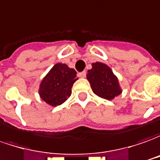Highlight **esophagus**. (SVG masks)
I'll return each instance as SVG.
<instances>
[{"label": "esophagus", "mask_w": 160, "mask_h": 160, "mask_svg": "<svg viewBox=\"0 0 160 160\" xmlns=\"http://www.w3.org/2000/svg\"><path fill=\"white\" fill-rule=\"evenodd\" d=\"M86 74H87V72H86V71H84V72H79L78 76L80 77V78H85V77H86Z\"/></svg>", "instance_id": "1"}]
</instances>
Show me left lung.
<instances>
[{"label": "left lung", "mask_w": 160, "mask_h": 160, "mask_svg": "<svg viewBox=\"0 0 160 160\" xmlns=\"http://www.w3.org/2000/svg\"><path fill=\"white\" fill-rule=\"evenodd\" d=\"M87 79L93 92L101 98L110 101L122 93L117 76L103 63H93L92 69L88 71Z\"/></svg>", "instance_id": "left-lung-1"}]
</instances>
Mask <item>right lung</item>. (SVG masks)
I'll use <instances>...</instances> for the list:
<instances>
[{
  "instance_id": "add662e5",
  "label": "right lung",
  "mask_w": 160,
  "mask_h": 160,
  "mask_svg": "<svg viewBox=\"0 0 160 160\" xmlns=\"http://www.w3.org/2000/svg\"><path fill=\"white\" fill-rule=\"evenodd\" d=\"M77 80L74 69L69 68L66 64L58 63L42 80L40 97L51 106H58L70 97L72 85Z\"/></svg>"
}]
</instances>
